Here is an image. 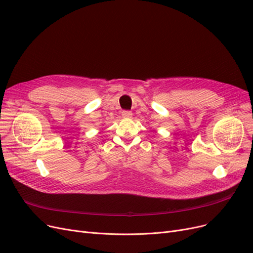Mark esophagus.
Returning <instances> with one entry per match:
<instances>
[{
	"instance_id": "esophagus-1",
	"label": "esophagus",
	"mask_w": 253,
	"mask_h": 253,
	"mask_svg": "<svg viewBox=\"0 0 253 253\" xmlns=\"http://www.w3.org/2000/svg\"><path fill=\"white\" fill-rule=\"evenodd\" d=\"M122 117L124 118H131L132 117V113L129 112V111H124L122 112Z\"/></svg>"
}]
</instances>
